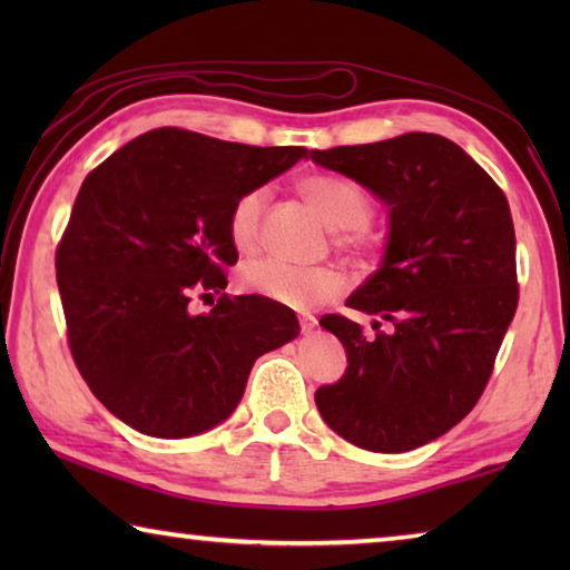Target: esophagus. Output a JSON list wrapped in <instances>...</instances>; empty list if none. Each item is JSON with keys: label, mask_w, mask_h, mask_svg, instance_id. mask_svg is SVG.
<instances>
[{"label": "esophagus", "mask_w": 570, "mask_h": 570, "mask_svg": "<svg viewBox=\"0 0 570 570\" xmlns=\"http://www.w3.org/2000/svg\"><path fill=\"white\" fill-rule=\"evenodd\" d=\"M298 324H302V334H312L316 330V320H314L312 314L298 316Z\"/></svg>", "instance_id": "34e87169"}]
</instances>
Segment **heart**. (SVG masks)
<instances>
[{
    "label": "heart",
    "instance_id": "1",
    "mask_svg": "<svg viewBox=\"0 0 570 570\" xmlns=\"http://www.w3.org/2000/svg\"><path fill=\"white\" fill-rule=\"evenodd\" d=\"M298 190L324 224L334 228L336 246L360 258L374 254L377 238L370 228L372 204L356 183L334 173H316L298 183ZM266 200V188H250L230 206L228 236L240 254H248L258 244ZM240 286L282 306L306 312L342 296L346 282L334 266H294L278 258H258L240 268Z\"/></svg>",
    "mask_w": 570,
    "mask_h": 570
}]
</instances>
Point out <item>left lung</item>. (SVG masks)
<instances>
[{"instance_id":"8db88e82","label":"left lung","mask_w":570,"mask_h":570,"mask_svg":"<svg viewBox=\"0 0 570 570\" xmlns=\"http://www.w3.org/2000/svg\"><path fill=\"white\" fill-rule=\"evenodd\" d=\"M390 208L384 262L346 306L377 314L374 334L342 314L322 326L344 344L346 374L314 400L356 448L407 452L475 407L518 308L515 230L498 183L455 142L404 132L312 150Z\"/></svg>"}]
</instances>
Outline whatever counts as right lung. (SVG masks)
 <instances>
[{"mask_svg":"<svg viewBox=\"0 0 570 570\" xmlns=\"http://www.w3.org/2000/svg\"><path fill=\"white\" fill-rule=\"evenodd\" d=\"M158 128L88 173L57 244V286L72 360L95 397L150 438H190L224 422L258 356L298 336L264 296L220 294L238 262L228 214L240 193L304 158Z\"/></svg>","mask_w":570,"mask_h":570,"instance_id":"1","label":"right lung"}]
</instances>
